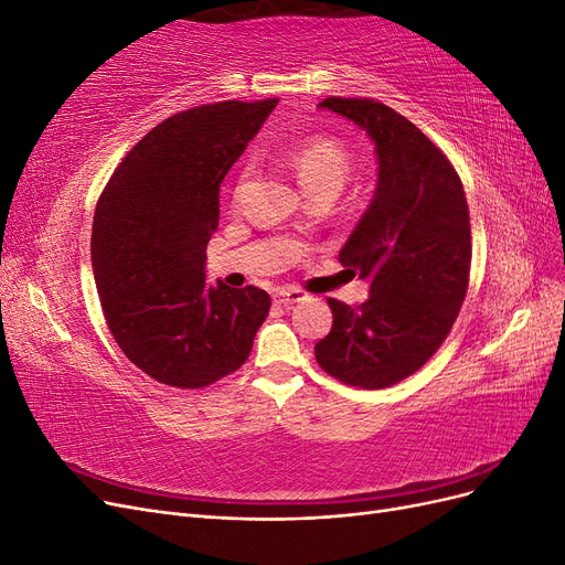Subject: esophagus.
<instances>
[{
    "instance_id": "esophagus-1",
    "label": "esophagus",
    "mask_w": 565,
    "mask_h": 565,
    "mask_svg": "<svg viewBox=\"0 0 565 565\" xmlns=\"http://www.w3.org/2000/svg\"><path fill=\"white\" fill-rule=\"evenodd\" d=\"M306 297H309V295L301 292V289H297V287H280V289H276V295H273V299H276V303H282V306L303 301Z\"/></svg>"
}]
</instances>
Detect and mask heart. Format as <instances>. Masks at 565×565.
Here are the masks:
<instances>
[{
	"label": "heart",
	"mask_w": 565,
	"mask_h": 565,
	"mask_svg": "<svg viewBox=\"0 0 565 565\" xmlns=\"http://www.w3.org/2000/svg\"><path fill=\"white\" fill-rule=\"evenodd\" d=\"M280 160L292 169L303 191L311 198L318 195H337L341 185L347 183L353 169V152L347 143H341L334 136H309L280 152ZM249 177V164L243 167L241 177L233 188V202L243 198L245 183Z\"/></svg>",
	"instance_id": "1"
}]
</instances>
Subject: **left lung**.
<instances>
[{
	"instance_id": "left-lung-1",
	"label": "left lung",
	"mask_w": 565,
	"mask_h": 565,
	"mask_svg": "<svg viewBox=\"0 0 565 565\" xmlns=\"http://www.w3.org/2000/svg\"><path fill=\"white\" fill-rule=\"evenodd\" d=\"M320 108L363 127L380 160L377 193L339 262L370 278V299H328L332 330L318 365L358 388H386L440 349L467 297L471 224L452 162L407 117L372 98H324Z\"/></svg>"
}]
</instances>
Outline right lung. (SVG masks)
Wrapping results in <instances>:
<instances>
[{"label": "right lung", "mask_w": 565, "mask_h": 565, "mask_svg": "<svg viewBox=\"0 0 565 565\" xmlns=\"http://www.w3.org/2000/svg\"><path fill=\"white\" fill-rule=\"evenodd\" d=\"M278 98L221 100L152 127L117 164L92 228V266L110 334L148 377L202 388L241 367L270 297L204 282L218 185Z\"/></svg>", "instance_id": "obj_1"}]
</instances>
